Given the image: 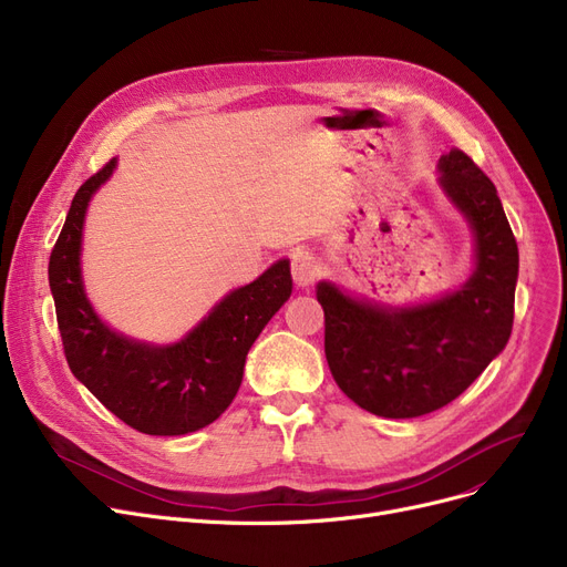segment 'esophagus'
<instances>
[{
  "mask_svg": "<svg viewBox=\"0 0 567 567\" xmlns=\"http://www.w3.org/2000/svg\"><path fill=\"white\" fill-rule=\"evenodd\" d=\"M289 259H291V276H293L296 287H301V289L312 287L321 271L317 257L310 255L308 250H293Z\"/></svg>",
  "mask_w": 567,
  "mask_h": 567,
  "instance_id": "34e87169",
  "label": "esophagus"
}]
</instances>
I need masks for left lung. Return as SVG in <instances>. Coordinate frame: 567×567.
<instances>
[{"instance_id":"1","label":"left lung","mask_w":567,"mask_h":567,"mask_svg":"<svg viewBox=\"0 0 567 567\" xmlns=\"http://www.w3.org/2000/svg\"><path fill=\"white\" fill-rule=\"evenodd\" d=\"M439 186L466 218L475 268L455 291L419 306H381L317 285L323 351L342 393L383 419H415L453 402L505 349L519 250L494 184L460 148L439 158Z\"/></svg>"}]
</instances>
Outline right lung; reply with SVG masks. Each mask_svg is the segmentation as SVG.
Masks as SVG:
<instances>
[{"label": "right lung", "mask_w": 567, "mask_h": 567, "mask_svg": "<svg viewBox=\"0 0 567 567\" xmlns=\"http://www.w3.org/2000/svg\"><path fill=\"white\" fill-rule=\"evenodd\" d=\"M114 167L116 158L80 186L50 255L66 361L75 379L133 430L152 436L197 432L231 404L252 342L291 296L289 259L229 291L178 342L148 344L116 333L89 303L80 268L86 206Z\"/></svg>", "instance_id": "obj_1"}]
</instances>
